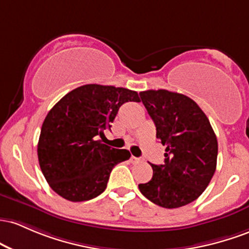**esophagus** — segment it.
<instances>
[{"label":"esophagus","mask_w":249,"mask_h":249,"mask_svg":"<svg viewBox=\"0 0 249 249\" xmlns=\"http://www.w3.org/2000/svg\"><path fill=\"white\" fill-rule=\"evenodd\" d=\"M130 161H132L133 163H139V162L141 161V159L136 158V156H132V158H130Z\"/></svg>","instance_id":"obj_1"}]
</instances>
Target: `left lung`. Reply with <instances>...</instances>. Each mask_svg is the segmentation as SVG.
<instances>
[{
    "instance_id": "1",
    "label": "left lung",
    "mask_w": 249,
    "mask_h": 249,
    "mask_svg": "<svg viewBox=\"0 0 249 249\" xmlns=\"http://www.w3.org/2000/svg\"><path fill=\"white\" fill-rule=\"evenodd\" d=\"M166 147L163 164H152L153 178L140 183L148 200L178 208L196 200L216 169L217 140L208 117L191 97L166 89L140 93Z\"/></svg>"
}]
</instances>
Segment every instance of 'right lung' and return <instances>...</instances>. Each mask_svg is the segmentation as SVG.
<instances>
[{"instance_id":"right-lung-1","label":"right lung","mask_w":249,"mask_h":249,"mask_svg":"<svg viewBox=\"0 0 249 249\" xmlns=\"http://www.w3.org/2000/svg\"><path fill=\"white\" fill-rule=\"evenodd\" d=\"M125 102H140L138 93L85 85L64 95L47 114L38 139V163L50 188L63 199L81 202L99 196L111 169L130 158L127 149L96 140L110 129Z\"/></svg>"}]
</instances>
